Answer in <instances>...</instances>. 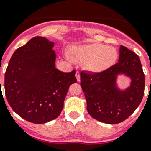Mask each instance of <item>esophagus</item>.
<instances>
[{"label": "esophagus", "mask_w": 151, "mask_h": 151, "mask_svg": "<svg viewBox=\"0 0 151 151\" xmlns=\"http://www.w3.org/2000/svg\"><path fill=\"white\" fill-rule=\"evenodd\" d=\"M76 78H77V81H78V82H79V81H80V73H79V72H76Z\"/></svg>", "instance_id": "1"}]
</instances>
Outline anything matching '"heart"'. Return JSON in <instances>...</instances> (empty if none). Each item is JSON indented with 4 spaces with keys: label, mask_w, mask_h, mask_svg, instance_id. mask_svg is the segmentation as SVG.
I'll return each mask as SVG.
<instances>
[{
    "label": "heart",
    "mask_w": 151,
    "mask_h": 151,
    "mask_svg": "<svg viewBox=\"0 0 151 151\" xmlns=\"http://www.w3.org/2000/svg\"><path fill=\"white\" fill-rule=\"evenodd\" d=\"M117 58L118 52L114 47L98 43L76 47L73 55L74 60L88 62V68L93 72H102L111 67Z\"/></svg>",
    "instance_id": "1"
}]
</instances>
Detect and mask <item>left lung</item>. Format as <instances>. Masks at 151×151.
<instances>
[{
    "label": "left lung",
    "instance_id": "left-lung-1",
    "mask_svg": "<svg viewBox=\"0 0 151 151\" xmlns=\"http://www.w3.org/2000/svg\"><path fill=\"white\" fill-rule=\"evenodd\" d=\"M122 72L132 78L130 87L121 92L115 87V76ZM81 86L90 116L100 122L117 124L129 118L137 109L145 94V74L140 58L121 45L119 62L100 73L82 71Z\"/></svg>",
    "mask_w": 151,
    "mask_h": 151
}]
</instances>
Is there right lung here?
Masks as SVG:
<instances>
[{
    "label": "right lung",
    "mask_w": 151,
    "mask_h": 151,
    "mask_svg": "<svg viewBox=\"0 0 151 151\" xmlns=\"http://www.w3.org/2000/svg\"><path fill=\"white\" fill-rule=\"evenodd\" d=\"M53 47L47 38L34 37L16 50L5 73L9 104L32 123H46L59 116L69 86L77 82L76 70L63 73L56 69Z\"/></svg>",
    "instance_id": "1"
}]
</instances>
